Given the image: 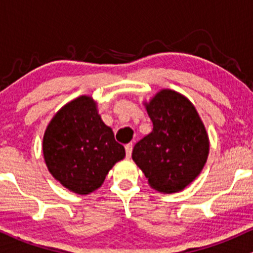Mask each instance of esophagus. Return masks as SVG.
I'll return each instance as SVG.
<instances>
[{
  "mask_svg": "<svg viewBox=\"0 0 253 253\" xmlns=\"http://www.w3.org/2000/svg\"><path fill=\"white\" fill-rule=\"evenodd\" d=\"M125 150H126V156H127V158H129V157H130V155H132V150H133V144H132V143L127 144V145H126V146H125Z\"/></svg>",
  "mask_w": 253,
  "mask_h": 253,
  "instance_id": "obj_1",
  "label": "esophagus"
}]
</instances>
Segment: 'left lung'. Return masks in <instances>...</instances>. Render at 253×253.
I'll return each instance as SVG.
<instances>
[{"instance_id": "obj_1", "label": "left lung", "mask_w": 253, "mask_h": 253, "mask_svg": "<svg viewBox=\"0 0 253 253\" xmlns=\"http://www.w3.org/2000/svg\"><path fill=\"white\" fill-rule=\"evenodd\" d=\"M153 124L135 144L132 158L159 193L181 191L200 175L210 139L194 104L175 90L163 89L145 103Z\"/></svg>"}]
</instances>
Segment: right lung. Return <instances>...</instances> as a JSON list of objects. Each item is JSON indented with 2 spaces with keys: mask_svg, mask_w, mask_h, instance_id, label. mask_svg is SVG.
<instances>
[{
  "mask_svg": "<svg viewBox=\"0 0 253 253\" xmlns=\"http://www.w3.org/2000/svg\"><path fill=\"white\" fill-rule=\"evenodd\" d=\"M42 153L51 175L80 195L102 185L125 147L114 138L91 96L75 98L56 113L42 139Z\"/></svg>",
  "mask_w": 253,
  "mask_h": 253,
  "instance_id": "obj_1",
  "label": "right lung"
}]
</instances>
